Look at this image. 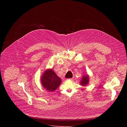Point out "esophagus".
<instances>
[{"mask_svg": "<svg viewBox=\"0 0 127 127\" xmlns=\"http://www.w3.org/2000/svg\"><path fill=\"white\" fill-rule=\"evenodd\" d=\"M67 80H73V78H70V79H67Z\"/></svg>", "mask_w": 127, "mask_h": 127, "instance_id": "34e87169", "label": "esophagus"}]
</instances>
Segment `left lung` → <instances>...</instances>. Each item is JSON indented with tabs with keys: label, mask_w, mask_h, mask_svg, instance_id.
Listing matches in <instances>:
<instances>
[{
	"label": "left lung",
	"mask_w": 127,
	"mask_h": 127,
	"mask_svg": "<svg viewBox=\"0 0 127 127\" xmlns=\"http://www.w3.org/2000/svg\"><path fill=\"white\" fill-rule=\"evenodd\" d=\"M89 81H90V77L88 74H86L82 77V79L80 82V85L82 86H86L89 84Z\"/></svg>",
	"instance_id": "obj_1"
}]
</instances>
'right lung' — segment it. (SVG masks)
Masks as SVG:
<instances>
[{
  "mask_svg": "<svg viewBox=\"0 0 127 127\" xmlns=\"http://www.w3.org/2000/svg\"><path fill=\"white\" fill-rule=\"evenodd\" d=\"M62 80L52 69L44 71L40 78V82L43 88L49 92L55 91L62 83Z\"/></svg>",
  "mask_w": 127,
  "mask_h": 127,
  "instance_id": "add662e5",
  "label": "right lung"
}]
</instances>
